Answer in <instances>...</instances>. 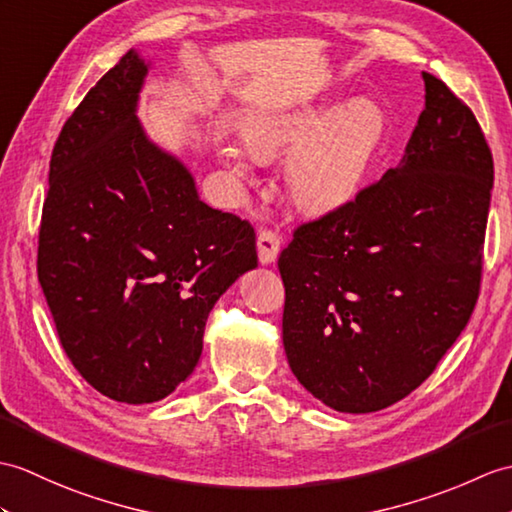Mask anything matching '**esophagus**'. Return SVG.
I'll use <instances>...</instances> for the list:
<instances>
[{
    "label": "esophagus",
    "instance_id": "34e87169",
    "mask_svg": "<svg viewBox=\"0 0 512 512\" xmlns=\"http://www.w3.org/2000/svg\"><path fill=\"white\" fill-rule=\"evenodd\" d=\"M281 251V237L275 231H259L257 235V257L261 266L275 264Z\"/></svg>",
    "mask_w": 512,
    "mask_h": 512
}]
</instances>
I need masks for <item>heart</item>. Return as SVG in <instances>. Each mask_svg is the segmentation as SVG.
<instances>
[{"label": "heart", "mask_w": 512, "mask_h": 512, "mask_svg": "<svg viewBox=\"0 0 512 512\" xmlns=\"http://www.w3.org/2000/svg\"><path fill=\"white\" fill-rule=\"evenodd\" d=\"M386 133V113L358 95L334 102L266 106L242 117L240 146L222 144L220 159L237 176L253 174V159L275 161L283 154L285 185L296 207L312 216L338 211L360 194Z\"/></svg>", "instance_id": "heart-1"}]
</instances>
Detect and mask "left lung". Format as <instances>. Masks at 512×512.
I'll return each mask as SVG.
<instances>
[{"instance_id":"left-lung-1","label":"left lung","mask_w":512,"mask_h":512,"mask_svg":"<svg viewBox=\"0 0 512 512\" xmlns=\"http://www.w3.org/2000/svg\"><path fill=\"white\" fill-rule=\"evenodd\" d=\"M397 168L303 224L279 257L283 349L301 386L366 414L432 375L478 301L493 157L469 106L423 71Z\"/></svg>"}]
</instances>
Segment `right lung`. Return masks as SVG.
Segmentation results:
<instances>
[{"instance_id": "add662e5", "label": "right lung", "mask_w": 512, "mask_h": 512, "mask_svg": "<svg viewBox=\"0 0 512 512\" xmlns=\"http://www.w3.org/2000/svg\"><path fill=\"white\" fill-rule=\"evenodd\" d=\"M150 63L128 50L65 122L50 161L39 281L76 371L122 403L194 373L209 312L257 268L246 220L202 202L137 117Z\"/></svg>"}]
</instances>
